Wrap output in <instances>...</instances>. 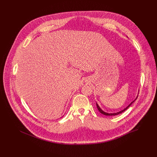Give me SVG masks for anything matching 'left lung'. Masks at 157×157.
Returning <instances> with one entry per match:
<instances>
[{
  "label": "left lung",
  "mask_w": 157,
  "mask_h": 157,
  "mask_svg": "<svg viewBox=\"0 0 157 157\" xmlns=\"http://www.w3.org/2000/svg\"><path fill=\"white\" fill-rule=\"evenodd\" d=\"M137 98L135 99V100H134L133 101H132L126 108H125L124 109H123V110H122L121 111H119V112H118V113H105V112L104 111H103L101 108H100V107L98 105V104L96 103V105H97V107H98V109L99 110V111L100 112V113H101V114H104V115H105V116H117V115H118V114H121V113H123V112H124L125 110H127L130 106V105L134 102V101H135L136 99H137Z\"/></svg>",
  "instance_id": "8db88e82"
}]
</instances>
